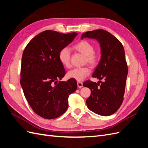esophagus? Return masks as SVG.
I'll return each mask as SVG.
<instances>
[{
  "label": "esophagus",
  "instance_id": "esophagus-1",
  "mask_svg": "<svg viewBox=\"0 0 148 148\" xmlns=\"http://www.w3.org/2000/svg\"><path fill=\"white\" fill-rule=\"evenodd\" d=\"M77 87L79 88H81L83 87L82 83L81 82H77Z\"/></svg>",
  "mask_w": 148,
  "mask_h": 148
}]
</instances>
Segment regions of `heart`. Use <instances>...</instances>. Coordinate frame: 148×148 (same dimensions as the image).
Returning a JSON list of instances; mask_svg holds the SVG:
<instances>
[{
  "instance_id": "obj_1",
  "label": "heart",
  "mask_w": 148,
  "mask_h": 148,
  "mask_svg": "<svg viewBox=\"0 0 148 148\" xmlns=\"http://www.w3.org/2000/svg\"><path fill=\"white\" fill-rule=\"evenodd\" d=\"M74 49L77 52L84 55V62L88 63L91 67H96L99 63L100 56L94 51V45L88 40H81L74 45ZM58 58L62 65L66 68L71 67V51L69 49L65 47L60 50ZM90 73L89 66L74 68L67 72V77L78 81H83Z\"/></svg>"
}]
</instances>
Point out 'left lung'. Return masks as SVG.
Here are the masks:
<instances>
[{
  "instance_id": "1",
  "label": "left lung",
  "mask_w": 148,
  "mask_h": 148,
  "mask_svg": "<svg viewBox=\"0 0 148 148\" xmlns=\"http://www.w3.org/2000/svg\"><path fill=\"white\" fill-rule=\"evenodd\" d=\"M85 37L96 39L101 51L100 62L92 74L100 81L97 83L87 81L83 84L91 90L86 100L87 106L97 114L110 116L117 111L123 101L128 73L123 45L115 36L103 29L82 34L81 39Z\"/></svg>"
}]
</instances>
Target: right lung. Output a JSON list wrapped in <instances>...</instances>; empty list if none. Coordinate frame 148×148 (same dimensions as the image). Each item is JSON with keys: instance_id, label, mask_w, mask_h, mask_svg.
Listing matches in <instances>:
<instances>
[{"instance_id": "add662e5", "label": "right lung", "mask_w": 148, "mask_h": 148, "mask_svg": "<svg viewBox=\"0 0 148 148\" xmlns=\"http://www.w3.org/2000/svg\"><path fill=\"white\" fill-rule=\"evenodd\" d=\"M77 34L45 31L29 42L22 54L21 85L32 110L44 119L63 114L68 108V97L77 89L73 79L58 82L66 74L58 54Z\"/></svg>"}]
</instances>
